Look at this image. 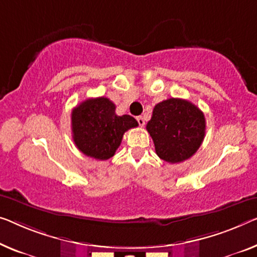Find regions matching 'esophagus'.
Listing matches in <instances>:
<instances>
[{
  "instance_id": "34e87169",
  "label": "esophagus",
  "mask_w": 257,
  "mask_h": 257,
  "mask_svg": "<svg viewBox=\"0 0 257 257\" xmlns=\"http://www.w3.org/2000/svg\"><path fill=\"white\" fill-rule=\"evenodd\" d=\"M137 122H139V124L141 125V127H144V124H145V121H144V117L143 116H137Z\"/></svg>"
}]
</instances>
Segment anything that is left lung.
<instances>
[{"mask_svg":"<svg viewBox=\"0 0 257 257\" xmlns=\"http://www.w3.org/2000/svg\"><path fill=\"white\" fill-rule=\"evenodd\" d=\"M147 130L160 159L181 163L195 155L204 140V114L188 100L170 98L155 106Z\"/></svg>","mask_w":257,"mask_h":257,"instance_id":"1","label":"left lung"}]
</instances>
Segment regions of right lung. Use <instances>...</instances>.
Returning a JSON list of instances; mask_svg holds the SVG:
<instances>
[{"label": "right lung", "mask_w": 257, "mask_h": 257, "mask_svg": "<svg viewBox=\"0 0 257 257\" xmlns=\"http://www.w3.org/2000/svg\"><path fill=\"white\" fill-rule=\"evenodd\" d=\"M139 125L130 115L118 116L108 98H90L72 109V139L80 152L97 160L115 155L127 130Z\"/></svg>", "instance_id": "add662e5"}]
</instances>
